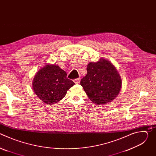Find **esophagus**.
<instances>
[{
  "label": "esophagus",
  "mask_w": 156,
  "mask_h": 156,
  "mask_svg": "<svg viewBox=\"0 0 156 156\" xmlns=\"http://www.w3.org/2000/svg\"><path fill=\"white\" fill-rule=\"evenodd\" d=\"M73 81H74V83H75V84H78V83H80V78H76V79L74 80H73Z\"/></svg>",
  "instance_id": "1"
}]
</instances>
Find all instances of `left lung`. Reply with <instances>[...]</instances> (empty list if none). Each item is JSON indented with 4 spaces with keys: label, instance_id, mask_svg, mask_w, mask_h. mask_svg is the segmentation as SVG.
Here are the masks:
<instances>
[{
    "label": "left lung",
    "instance_id": "1",
    "mask_svg": "<svg viewBox=\"0 0 156 156\" xmlns=\"http://www.w3.org/2000/svg\"><path fill=\"white\" fill-rule=\"evenodd\" d=\"M87 74L80 84L87 97L96 105L113 101L119 95L122 81L114 65L107 59L100 58L87 65Z\"/></svg>",
    "mask_w": 156,
    "mask_h": 156
}]
</instances>
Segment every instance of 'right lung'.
<instances>
[{
	"label": "right lung",
	"mask_w": 156,
	"mask_h": 156,
	"mask_svg": "<svg viewBox=\"0 0 156 156\" xmlns=\"http://www.w3.org/2000/svg\"><path fill=\"white\" fill-rule=\"evenodd\" d=\"M34 94L45 104H55L62 100L75 83L55 64H46L36 73L32 83Z\"/></svg>",
	"instance_id": "add662e5"
}]
</instances>
